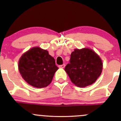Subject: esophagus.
<instances>
[{
  "label": "esophagus",
  "instance_id": "obj_1",
  "mask_svg": "<svg viewBox=\"0 0 121 121\" xmlns=\"http://www.w3.org/2000/svg\"><path fill=\"white\" fill-rule=\"evenodd\" d=\"M65 66V64H62V65H59V67L60 68H64Z\"/></svg>",
  "mask_w": 121,
  "mask_h": 121
}]
</instances>
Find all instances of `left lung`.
<instances>
[{
  "label": "left lung",
  "instance_id": "obj_1",
  "mask_svg": "<svg viewBox=\"0 0 121 121\" xmlns=\"http://www.w3.org/2000/svg\"><path fill=\"white\" fill-rule=\"evenodd\" d=\"M69 62L65 70L71 81L78 87H84L93 84L102 73V60L89 48L75 49L70 55Z\"/></svg>",
  "mask_w": 121,
  "mask_h": 121
}]
</instances>
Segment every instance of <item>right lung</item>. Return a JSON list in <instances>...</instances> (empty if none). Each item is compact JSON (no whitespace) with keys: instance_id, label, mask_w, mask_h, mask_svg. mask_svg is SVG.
<instances>
[{"instance_id":"obj_1","label":"right lung","mask_w":121,"mask_h":121,"mask_svg":"<svg viewBox=\"0 0 121 121\" xmlns=\"http://www.w3.org/2000/svg\"><path fill=\"white\" fill-rule=\"evenodd\" d=\"M18 68L21 76L28 84L42 88L49 85L59 68L48 51L33 47L20 58Z\"/></svg>"}]
</instances>
